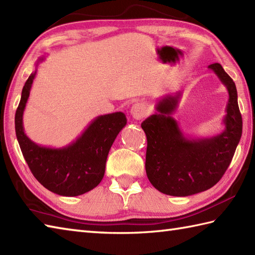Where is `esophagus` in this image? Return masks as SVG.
<instances>
[{
    "mask_svg": "<svg viewBox=\"0 0 255 255\" xmlns=\"http://www.w3.org/2000/svg\"><path fill=\"white\" fill-rule=\"evenodd\" d=\"M148 113V108L147 105L143 104V103H137V104H133L131 106V110H130V114L133 119H136V121H140V119H142L145 115H147Z\"/></svg>",
    "mask_w": 255,
    "mask_h": 255,
    "instance_id": "obj_1",
    "label": "esophagus"
}]
</instances>
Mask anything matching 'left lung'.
<instances>
[{"label":"left lung","mask_w":255,"mask_h":255,"mask_svg":"<svg viewBox=\"0 0 255 255\" xmlns=\"http://www.w3.org/2000/svg\"><path fill=\"white\" fill-rule=\"evenodd\" d=\"M227 90L229 100L224 118L225 130L209 138H186L172 114L182 93L169 94L156 103V113L142 122L147 136L145 172L159 192L189 196L217 184L234 158L242 134V117L237 88L219 63L208 67Z\"/></svg>","instance_id":"1"}]
</instances>
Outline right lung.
I'll use <instances>...</instances> for the list:
<instances>
[{"mask_svg":"<svg viewBox=\"0 0 255 255\" xmlns=\"http://www.w3.org/2000/svg\"><path fill=\"white\" fill-rule=\"evenodd\" d=\"M44 60L41 58L38 63ZM37 63V66H38ZM37 70L29 75L21 91L15 114V131L32 175L42 186L61 196H79L101 183L108 152L127 118L122 112L96 117L83 133L63 148H48L26 136L23 114Z\"/></svg>","mask_w":255,"mask_h":255,"instance_id":"add662e5","label":"right lung"}]
</instances>
